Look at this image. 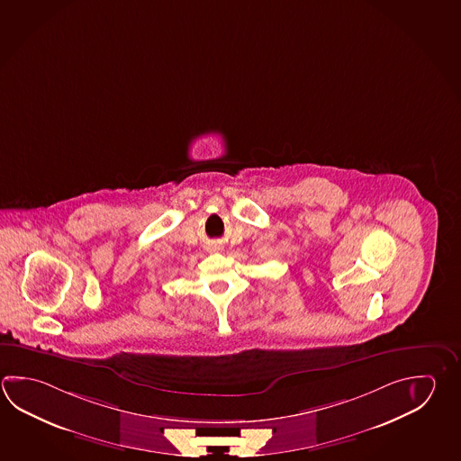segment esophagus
<instances>
[{
    "label": "esophagus",
    "instance_id": "obj_1",
    "mask_svg": "<svg viewBox=\"0 0 461 461\" xmlns=\"http://www.w3.org/2000/svg\"><path fill=\"white\" fill-rule=\"evenodd\" d=\"M212 248H213V249H218L217 244H213V246H212Z\"/></svg>",
    "mask_w": 461,
    "mask_h": 461
}]
</instances>
